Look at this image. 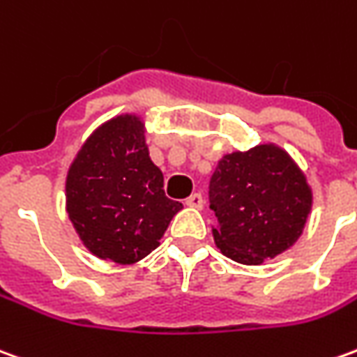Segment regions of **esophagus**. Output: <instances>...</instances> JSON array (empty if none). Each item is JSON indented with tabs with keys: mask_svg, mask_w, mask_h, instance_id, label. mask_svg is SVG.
I'll list each match as a JSON object with an SVG mask.
<instances>
[{
	"mask_svg": "<svg viewBox=\"0 0 357 357\" xmlns=\"http://www.w3.org/2000/svg\"><path fill=\"white\" fill-rule=\"evenodd\" d=\"M185 204L187 206H193V208H203L204 204V199L201 193H193V195H189L185 199Z\"/></svg>",
	"mask_w": 357,
	"mask_h": 357,
	"instance_id": "esophagus-1",
	"label": "esophagus"
}]
</instances>
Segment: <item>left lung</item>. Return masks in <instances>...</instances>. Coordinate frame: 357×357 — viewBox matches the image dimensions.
Returning <instances> with one entry per match:
<instances>
[{
  "instance_id": "obj_1",
  "label": "left lung",
  "mask_w": 357,
  "mask_h": 357,
  "mask_svg": "<svg viewBox=\"0 0 357 357\" xmlns=\"http://www.w3.org/2000/svg\"><path fill=\"white\" fill-rule=\"evenodd\" d=\"M208 203L222 253L243 265H259L300 238L311 211V189L282 149L259 144L218 162Z\"/></svg>"
}]
</instances>
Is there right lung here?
<instances>
[{
  "instance_id": "1",
  "label": "right lung",
  "mask_w": 357,
  "mask_h": 357,
  "mask_svg": "<svg viewBox=\"0 0 357 357\" xmlns=\"http://www.w3.org/2000/svg\"><path fill=\"white\" fill-rule=\"evenodd\" d=\"M67 213L83 243L119 265L158 248L183 204L164 193V176L149 156L135 116L109 119L81 146L66 181Z\"/></svg>"
}]
</instances>
